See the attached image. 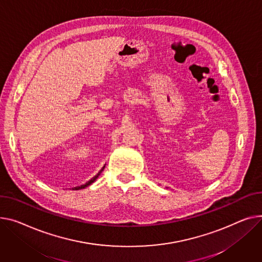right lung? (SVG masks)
<instances>
[{
  "label": "right lung",
  "instance_id": "obj_1",
  "mask_svg": "<svg viewBox=\"0 0 262 262\" xmlns=\"http://www.w3.org/2000/svg\"><path fill=\"white\" fill-rule=\"evenodd\" d=\"M104 167H105V166H103V167H102V168H101V170H100V171H99V172H98V173H97V175H96V176H95V177H93V178H92V179H91V180H90V181H89V182H86V183H85V184H82V185H80V186H76V187H74V188H73V189H74V190H78V189H82V188H85V187H87V186H89V185H91V184H92V183H94V182H95V181H96V180H97V178H98V177H99V176H100V173H101V172H102V171H103V169H104Z\"/></svg>",
  "mask_w": 262,
  "mask_h": 262
}]
</instances>
